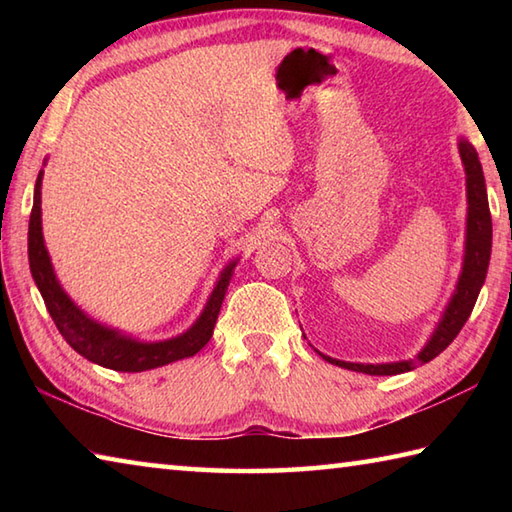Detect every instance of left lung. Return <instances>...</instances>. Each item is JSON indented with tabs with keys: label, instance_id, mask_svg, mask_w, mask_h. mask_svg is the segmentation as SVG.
Listing matches in <instances>:
<instances>
[{
	"label": "left lung",
	"instance_id": "left-lung-1",
	"mask_svg": "<svg viewBox=\"0 0 512 512\" xmlns=\"http://www.w3.org/2000/svg\"><path fill=\"white\" fill-rule=\"evenodd\" d=\"M460 156L466 169V191H469V222H466V255H464V268L458 281V290L449 303L447 312L438 325V330L433 332L431 341L427 347L416 356V361H400V363H385V365H361V363H345L336 361V358L323 356L325 361H330L345 369H354V372L372 374V376H394L409 372L416 367V363H429L431 358H436L440 352L447 350L455 336L464 328L466 319L471 317L473 306L480 295V288L486 279L488 262H491V239H493V224H491V209H488L486 198V184L484 173L477 151L462 140L460 143Z\"/></svg>",
	"mask_w": 512,
	"mask_h": 512
}]
</instances>
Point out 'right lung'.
I'll return each instance as SVG.
<instances>
[{"instance_id":"add662e5","label":"right lung","mask_w":512,"mask_h":512,"mask_svg":"<svg viewBox=\"0 0 512 512\" xmlns=\"http://www.w3.org/2000/svg\"><path fill=\"white\" fill-rule=\"evenodd\" d=\"M28 259L43 303H46L50 317L63 339L83 358H88V361L101 367L116 369V372H145V369H154L198 354L213 336L217 314H220L228 281L233 277L235 266L231 264L224 270L209 303H206L202 317L195 321L189 332H184L178 339L162 343H136L132 339H125L118 332L107 330L103 325L85 317L61 290L57 277H54L48 250L43 246L41 235V173L35 184V202H32L30 211Z\"/></svg>"}]
</instances>
